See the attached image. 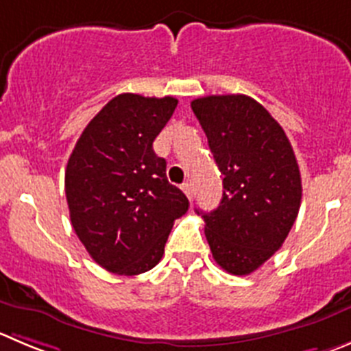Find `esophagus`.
Here are the masks:
<instances>
[{
  "instance_id": "obj_1",
  "label": "esophagus",
  "mask_w": 351,
  "mask_h": 351,
  "mask_svg": "<svg viewBox=\"0 0 351 351\" xmlns=\"http://www.w3.org/2000/svg\"><path fill=\"white\" fill-rule=\"evenodd\" d=\"M181 189L184 191V195L188 196L189 199L193 198V184H191V182H184V184L181 186Z\"/></svg>"
}]
</instances>
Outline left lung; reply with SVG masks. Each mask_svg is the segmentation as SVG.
<instances>
[{"instance_id": "left-lung-1", "label": "left lung", "mask_w": 351, "mask_h": 351, "mask_svg": "<svg viewBox=\"0 0 351 351\" xmlns=\"http://www.w3.org/2000/svg\"><path fill=\"white\" fill-rule=\"evenodd\" d=\"M191 108L223 176L220 205L203 213L206 241L226 272L248 276L281 248L298 215L295 152L278 120L250 96H205Z\"/></svg>"}]
</instances>
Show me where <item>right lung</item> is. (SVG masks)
I'll return each instance as SVG.
<instances>
[{"label":"right lung","mask_w":351,"mask_h":351,"mask_svg":"<svg viewBox=\"0 0 351 351\" xmlns=\"http://www.w3.org/2000/svg\"><path fill=\"white\" fill-rule=\"evenodd\" d=\"M178 99L123 93L86 125L65 170L72 228L108 272L138 276L162 260L173 220L189 202L167 181L153 141Z\"/></svg>","instance_id":"1"}]
</instances>
